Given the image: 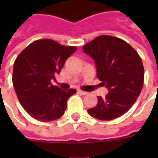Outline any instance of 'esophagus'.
Instances as JSON below:
<instances>
[{
  "instance_id": "obj_1",
  "label": "esophagus",
  "mask_w": 158,
  "mask_h": 158,
  "mask_svg": "<svg viewBox=\"0 0 158 158\" xmlns=\"http://www.w3.org/2000/svg\"><path fill=\"white\" fill-rule=\"evenodd\" d=\"M78 92H79V94H81V95H83V96H85V95H87V94H88V92H85V91H83V90H81V89H79V90H78Z\"/></svg>"
}]
</instances>
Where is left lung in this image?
I'll list each match as a JSON object with an SVG mask.
<instances>
[{
	"label": "left lung",
	"instance_id": "left-lung-1",
	"mask_svg": "<svg viewBox=\"0 0 158 158\" xmlns=\"http://www.w3.org/2000/svg\"><path fill=\"white\" fill-rule=\"evenodd\" d=\"M95 61L96 76L108 89L105 97L88 109L93 118L103 121L122 116L135 102L144 83V68L139 54L123 40L101 35L83 46Z\"/></svg>",
	"mask_w": 158,
	"mask_h": 158
}]
</instances>
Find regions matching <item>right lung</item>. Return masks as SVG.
I'll return each mask as SVG.
<instances>
[{
    "mask_svg": "<svg viewBox=\"0 0 158 158\" xmlns=\"http://www.w3.org/2000/svg\"><path fill=\"white\" fill-rule=\"evenodd\" d=\"M76 50V46H64L52 40H39L16 58L12 84L20 104L36 120L54 121L65 113L67 101L76 90L60 89L51 80Z\"/></svg>",
    "mask_w": 158,
    "mask_h": 158,
    "instance_id": "1",
    "label": "right lung"
}]
</instances>
